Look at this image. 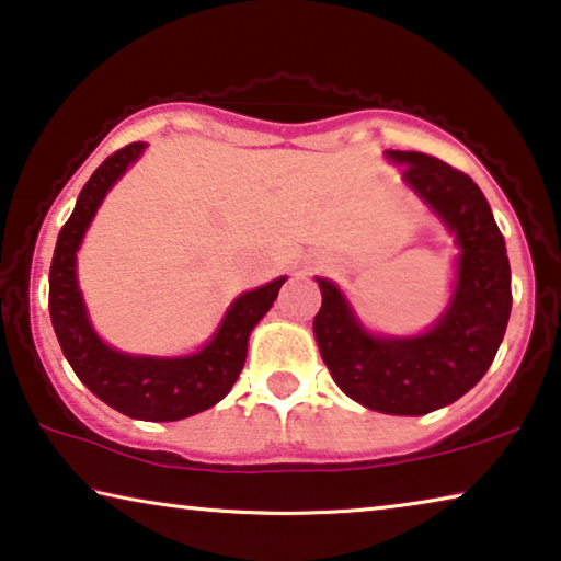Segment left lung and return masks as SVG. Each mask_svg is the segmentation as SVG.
I'll use <instances>...</instances> for the list:
<instances>
[{
	"mask_svg": "<svg viewBox=\"0 0 561 561\" xmlns=\"http://www.w3.org/2000/svg\"><path fill=\"white\" fill-rule=\"evenodd\" d=\"M404 180L457 236V284L430 333L374 337L333 282L318 279L322 307L312 330L320 356L353 401L383 414L420 416L468 393L499 353L511 314L506 241L470 175L422 152H389Z\"/></svg>",
	"mask_w": 561,
	"mask_h": 561,
	"instance_id": "8db88e82",
	"label": "left lung"
}]
</instances>
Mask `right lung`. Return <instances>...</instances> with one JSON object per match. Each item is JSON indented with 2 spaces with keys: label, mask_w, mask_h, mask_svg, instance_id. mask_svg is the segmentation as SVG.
<instances>
[{
  "label": "right lung",
  "mask_w": 561,
  "mask_h": 561,
  "mask_svg": "<svg viewBox=\"0 0 561 561\" xmlns=\"http://www.w3.org/2000/svg\"><path fill=\"white\" fill-rule=\"evenodd\" d=\"M141 149H145L141 141L116 149L83 185L76 208L55 243L47 302H50V320L62 356L101 401L131 420L178 422L205 412L231 391L247 360L251 330L270 312L284 277L236 299L218 333L195 356L137 358L101 343L85 318L81 291H78L76 251L108 187L124 175Z\"/></svg>",
  "instance_id": "1"
}]
</instances>
